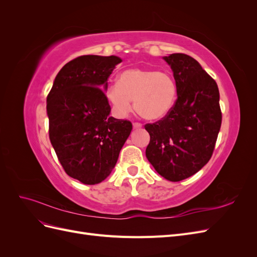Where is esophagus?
Listing matches in <instances>:
<instances>
[{
	"instance_id": "34e87169",
	"label": "esophagus",
	"mask_w": 257,
	"mask_h": 257,
	"mask_svg": "<svg viewBox=\"0 0 257 257\" xmlns=\"http://www.w3.org/2000/svg\"><path fill=\"white\" fill-rule=\"evenodd\" d=\"M133 127H134L135 130L142 128V127H143V124H142V123H138V122H135V123H133Z\"/></svg>"
}]
</instances>
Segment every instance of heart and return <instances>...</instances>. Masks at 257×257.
Wrapping results in <instances>:
<instances>
[{"label": "heart", "mask_w": 257, "mask_h": 257, "mask_svg": "<svg viewBox=\"0 0 257 257\" xmlns=\"http://www.w3.org/2000/svg\"><path fill=\"white\" fill-rule=\"evenodd\" d=\"M177 84L172 76L151 68H130L118 82L106 88V98L118 116H125L134 100L135 110L144 119L159 121L173 109L177 98Z\"/></svg>", "instance_id": "b5f03b06"}]
</instances>
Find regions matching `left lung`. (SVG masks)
Masks as SVG:
<instances>
[{"mask_svg": "<svg viewBox=\"0 0 257 257\" xmlns=\"http://www.w3.org/2000/svg\"><path fill=\"white\" fill-rule=\"evenodd\" d=\"M164 60L174 72L178 97L165 118L145 125L150 135L146 157L162 177L177 182L211 159L222 112L217 84L195 59L173 53Z\"/></svg>", "mask_w": 257, "mask_h": 257, "instance_id": "8db88e82", "label": "left lung"}]
</instances>
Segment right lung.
<instances>
[{"instance_id":"right-lung-1","label":"right lung","mask_w":257,"mask_h":257,"mask_svg":"<svg viewBox=\"0 0 257 257\" xmlns=\"http://www.w3.org/2000/svg\"><path fill=\"white\" fill-rule=\"evenodd\" d=\"M115 56H81L58 73L47 96L49 138L65 173L84 184L110 175L133 128L109 116L103 90L116 64Z\"/></svg>"}]
</instances>
